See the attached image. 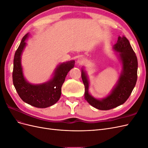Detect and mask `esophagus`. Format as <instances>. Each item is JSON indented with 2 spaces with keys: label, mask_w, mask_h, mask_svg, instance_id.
Instances as JSON below:
<instances>
[{
  "label": "esophagus",
  "mask_w": 148,
  "mask_h": 148,
  "mask_svg": "<svg viewBox=\"0 0 148 148\" xmlns=\"http://www.w3.org/2000/svg\"><path fill=\"white\" fill-rule=\"evenodd\" d=\"M84 59L83 57H79L78 60H77V63L79 64V65H82L84 63Z\"/></svg>",
  "instance_id": "1"
}]
</instances>
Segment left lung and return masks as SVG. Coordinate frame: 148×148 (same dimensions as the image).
<instances>
[{
	"mask_svg": "<svg viewBox=\"0 0 148 148\" xmlns=\"http://www.w3.org/2000/svg\"><path fill=\"white\" fill-rule=\"evenodd\" d=\"M114 49L122 64V71L117 84L106 97L99 100L89 93V81L86 71L82 70V78L84 85V99L95 108L107 110L123 104L130 96L137 81L138 60L135 52L125 36H119Z\"/></svg>",
	"mask_w": 148,
	"mask_h": 148,
	"instance_id": "left-lung-1",
	"label": "left lung"
}]
</instances>
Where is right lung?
I'll return each mask as SVG.
<instances>
[{"label": "right lung", "instance_id": "right-lung-1", "mask_svg": "<svg viewBox=\"0 0 148 148\" xmlns=\"http://www.w3.org/2000/svg\"><path fill=\"white\" fill-rule=\"evenodd\" d=\"M28 33L21 39L15 52L13 59L12 73L13 83L16 92L25 102L38 108H46L59 100L61 88L69 71L73 69L75 61L62 63L57 66L53 78L49 81L39 84H32L25 79L21 64V56L26 46V39Z\"/></svg>", "mask_w": 148, "mask_h": 148}]
</instances>
